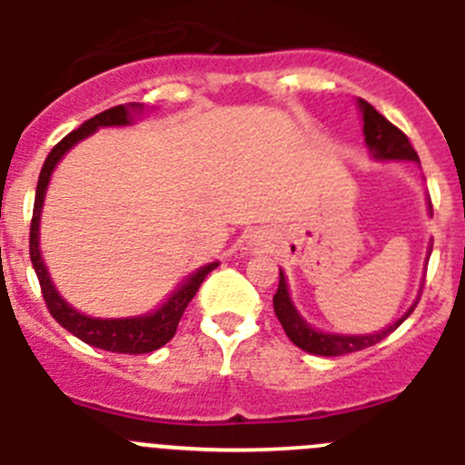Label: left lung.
<instances>
[{"mask_svg": "<svg viewBox=\"0 0 465 465\" xmlns=\"http://www.w3.org/2000/svg\"><path fill=\"white\" fill-rule=\"evenodd\" d=\"M360 110L361 119H364V140L371 149V154L376 159H394V161H415L420 163V156L412 149L411 140L406 138L403 131H399L397 126L387 122L371 104L360 99ZM429 210H431V200H429ZM433 214V210H431ZM417 302L406 311V316L399 318L394 325L385 327L381 331H373V334H325V331H318L313 327H309L304 322V318L297 313V309L292 306L291 295H288V283H285L283 272L279 274V288H276L274 295V313L279 318V322L283 325L288 339L295 343L297 348L306 352H313V355H325V357H336V355H348V352L364 351L369 346H376L378 341H382L385 336H390L391 331L397 330L412 311H415Z\"/></svg>", "mask_w": 465, "mask_h": 465, "instance_id": "1", "label": "left lung"}]
</instances>
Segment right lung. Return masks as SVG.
<instances>
[{
  "label": "right lung",
  "instance_id": "1",
  "mask_svg": "<svg viewBox=\"0 0 465 465\" xmlns=\"http://www.w3.org/2000/svg\"><path fill=\"white\" fill-rule=\"evenodd\" d=\"M140 110H143V104L114 105V108L104 110V113H99L96 117L87 119L84 124H80L78 129L71 131L66 138H62L54 144L53 152H50L48 159H45L44 168H41V174H38L32 225H29V258H32L34 272H36L38 283H41V292H44V300L50 311V316H53L64 330H68L74 336H78L80 341H84L89 346L110 352H124V355H143V352L159 351L161 346H165V343L174 336V331H177V325H180L182 316H184L186 306H189V302L195 297L204 276L210 274L219 262H210V265L200 267L195 274H191L189 279H186V283L182 285L180 291H174L173 297H170L159 311L149 313V316L101 321V318H89L84 316V313H80V311H75L74 306L66 304V302L59 297V292L54 291L53 281H50L48 276V270H45L44 261H41V251H38V223H41V207H44L50 174H53L59 159H62L78 140L87 138V135L94 134L99 126L131 124V113H140Z\"/></svg>",
  "mask_w": 465,
  "mask_h": 465
}]
</instances>
